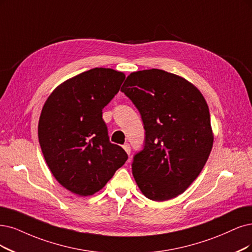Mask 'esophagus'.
<instances>
[{
  "instance_id": "obj_1",
  "label": "esophagus",
  "mask_w": 252,
  "mask_h": 252,
  "mask_svg": "<svg viewBox=\"0 0 252 252\" xmlns=\"http://www.w3.org/2000/svg\"><path fill=\"white\" fill-rule=\"evenodd\" d=\"M123 147H124V150L126 152V154H127V155L131 154V146H129V144H128V143H125Z\"/></svg>"
}]
</instances>
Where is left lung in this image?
Segmentation results:
<instances>
[{"label":"left lung","mask_w":252,"mask_h":252,"mask_svg":"<svg viewBox=\"0 0 252 252\" xmlns=\"http://www.w3.org/2000/svg\"><path fill=\"white\" fill-rule=\"evenodd\" d=\"M120 91L138 109L145 129L143 150L132 163L139 189L155 201L176 197L199 175L212 151L206 99L187 80L156 68L132 72Z\"/></svg>","instance_id":"left-lung-1"}]
</instances>
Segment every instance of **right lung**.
Wrapping results in <instances>:
<instances>
[{"label": "right lung", "mask_w": 252, "mask_h": 252, "mask_svg": "<svg viewBox=\"0 0 252 252\" xmlns=\"http://www.w3.org/2000/svg\"><path fill=\"white\" fill-rule=\"evenodd\" d=\"M125 73L92 68L62 83L42 108L38 139L55 179L70 192L88 196L99 191L127 160L111 143L102 109L117 94Z\"/></svg>", "instance_id": "1"}]
</instances>
